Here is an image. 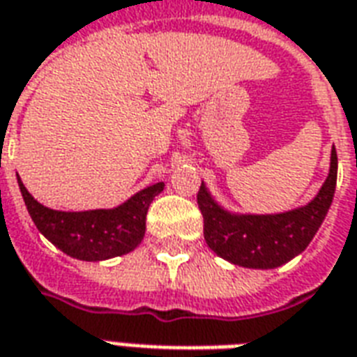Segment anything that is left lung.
I'll list each match as a JSON object with an SVG mask.
<instances>
[{
    "label": "left lung",
    "instance_id": "1",
    "mask_svg": "<svg viewBox=\"0 0 357 357\" xmlns=\"http://www.w3.org/2000/svg\"><path fill=\"white\" fill-rule=\"evenodd\" d=\"M337 184V152L331 149L329 175L314 199L278 214H233L222 208L201 182L197 205L208 248L220 258L248 269H275L301 254L326 218Z\"/></svg>",
    "mask_w": 357,
    "mask_h": 357
}]
</instances>
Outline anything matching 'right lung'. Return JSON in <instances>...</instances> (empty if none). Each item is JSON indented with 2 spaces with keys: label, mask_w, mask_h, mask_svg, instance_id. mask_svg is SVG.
Wrapping results in <instances>:
<instances>
[{
  "label": "right lung",
  "mask_w": 357,
  "mask_h": 357,
  "mask_svg": "<svg viewBox=\"0 0 357 357\" xmlns=\"http://www.w3.org/2000/svg\"><path fill=\"white\" fill-rule=\"evenodd\" d=\"M18 186L33 224L52 245L71 258L101 261L124 256L137 248L144 237L150 203L165 184L156 182L146 186L114 208H96L82 213H63L45 207L33 199L20 176Z\"/></svg>",
  "instance_id": "add662e5"
}]
</instances>
